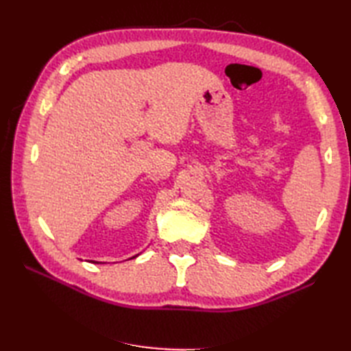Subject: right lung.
Masks as SVG:
<instances>
[{
    "label": "right lung",
    "mask_w": 351,
    "mask_h": 351,
    "mask_svg": "<svg viewBox=\"0 0 351 351\" xmlns=\"http://www.w3.org/2000/svg\"><path fill=\"white\" fill-rule=\"evenodd\" d=\"M132 258H136V256H132Z\"/></svg>",
    "instance_id": "right-lung-1"
}]
</instances>
